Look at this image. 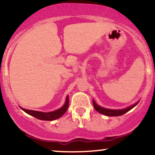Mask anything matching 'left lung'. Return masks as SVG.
Segmentation results:
<instances>
[{"instance_id": "left-lung-1", "label": "left lung", "mask_w": 155, "mask_h": 155, "mask_svg": "<svg viewBox=\"0 0 155 155\" xmlns=\"http://www.w3.org/2000/svg\"><path fill=\"white\" fill-rule=\"evenodd\" d=\"M138 104V101L137 103H136L135 104H133V105H132V106H129V107H127V108H124V109L115 110V109H108V108L101 107V106H98L97 104H96L95 101L93 100V106L96 111H97V112H99V113L102 114L106 115V116H108V117L121 116V115L124 114H125L126 112H127L130 109H132L133 108H134Z\"/></svg>"}]
</instances>
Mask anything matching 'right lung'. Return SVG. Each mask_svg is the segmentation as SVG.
<instances>
[{"label":"right lung","instance_id":"obj_1","mask_svg":"<svg viewBox=\"0 0 155 155\" xmlns=\"http://www.w3.org/2000/svg\"><path fill=\"white\" fill-rule=\"evenodd\" d=\"M69 106V98L68 95L66 97V100H65V104L62 106L61 108L58 110H55L54 111L51 112H41L38 111H33V110H28L25 109V108H21L25 112H26L28 114L31 115V116L35 117V118L41 120H47V121H52L57 119L60 118L62 117L64 114L67 111L68 108Z\"/></svg>","mask_w":155,"mask_h":155}]
</instances>
